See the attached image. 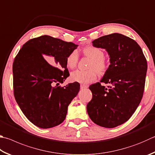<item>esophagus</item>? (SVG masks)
Wrapping results in <instances>:
<instances>
[{"instance_id":"esophagus-1","label":"esophagus","mask_w":155,"mask_h":155,"mask_svg":"<svg viewBox=\"0 0 155 155\" xmlns=\"http://www.w3.org/2000/svg\"><path fill=\"white\" fill-rule=\"evenodd\" d=\"M88 85H83V84H82V85H81V89H86V88H88Z\"/></svg>"}]
</instances>
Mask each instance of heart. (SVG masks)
<instances>
[{
    "label": "heart",
    "mask_w": 155,
    "mask_h": 155,
    "mask_svg": "<svg viewBox=\"0 0 155 155\" xmlns=\"http://www.w3.org/2000/svg\"><path fill=\"white\" fill-rule=\"evenodd\" d=\"M83 53L91 60L89 68L91 70L83 71L77 70L70 74V78L75 82L88 84L97 77V72L102 74L106 68V62L104 58V53L102 49L94 46H89L83 49ZM78 60V53L74 50L66 58V66L70 69L74 68Z\"/></svg>",
    "instance_id": "obj_1"
}]
</instances>
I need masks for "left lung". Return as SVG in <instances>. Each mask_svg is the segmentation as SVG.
<instances>
[{"mask_svg": "<svg viewBox=\"0 0 155 155\" xmlns=\"http://www.w3.org/2000/svg\"><path fill=\"white\" fill-rule=\"evenodd\" d=\"M93 46L104 49L110 65L100 82L89 86L92 99L87 113L95 124L113 128L128 120L139 106L144 93L147 61L136 41L121 34L103 36L92 42Z\"/></svg>", "mask_w": 155, "mask_h": 155, "instance_id": "left-lung-1", "label": "left lung"}]
</instances>
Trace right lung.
I'll use <instances>...</instances> for the list:
<instances>
[{"instance_id": "right-lung-1", "label": "right lung", "mask_w": 155, "mask_h": 155, "mask_svg": "<svg viewBox=\"0 0 155 155\" xmlns=\"http://www.w3.org/2000/svg\"><path fill=\"white\" fill-rule=\"evenodd\" d=\"M78 46L44 35L26 42L14 60V96L27 119L38 127L61 124L68 105L79 91L77 82L59 86L69 76L66 58Z\"/></svg>"}]
</instances>
